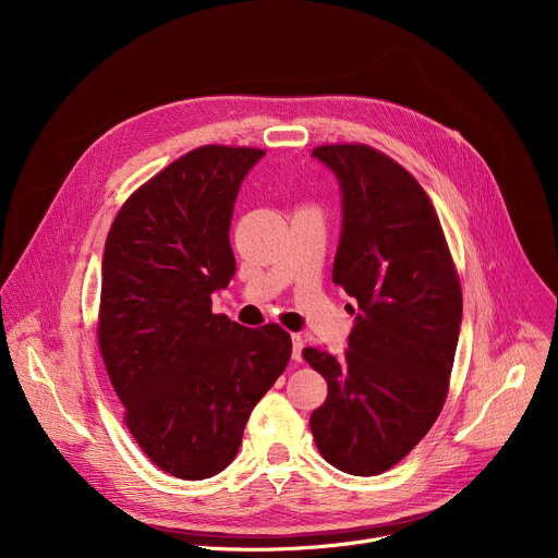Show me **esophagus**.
<instances>
[{
    "mask_svg": "<svg viewBox=\"0 0 558 558\" xmlns=\"http://www.w3.org/2000/svg\"><path fill=\"white\" fill-rule=\"evenodd\" d=\"M291 342H293V353L291 355H293L295 362H300L302 360V349H304V338L300 333H293Z\"/></svg>",
    "mask_w": 558,
    "mask_h": 558,
    "instance_id": "esophagus-1",
    "label": "esophagus"
}]
</instances>
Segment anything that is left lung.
<instances>
[{"label":"left lung","instance_id":"8db88e82","mask_svg":"<svg viewBox=\"0 0 558 558\" xmlns=\"http://www.w3.org/2000/svg\"><path fill=\"white\" fill-rule=\"evenodd\" d=\"M313 156L342 187L333 282L360 313L342 357L302 351L329 386L308 426L331 465L373 476L400 463L444 409L461 282L439 216L407 168L364 143L317 145Z\"/></svg>","mask_w":558,"mask_h":558}]
</instances>
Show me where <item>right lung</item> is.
<instances>
[{"label": "right lung", "instance_id": "right-lung-1", "mask_svg": "<svg viewBox=\"0 0 558 558\" xmlns=\"http://www.w3.org/2000/svg\"><path fill=\"white\" fill-rule=\"evenodd\" d=\"M265 154L201 145L143 183L106 238L97 340L123 422L147 459L187 482L225 470L291 357V336L211 313L235 274L238 187Z\"/></svg>", "mask_w": 558, "mask_h": 558}]
</instances>
